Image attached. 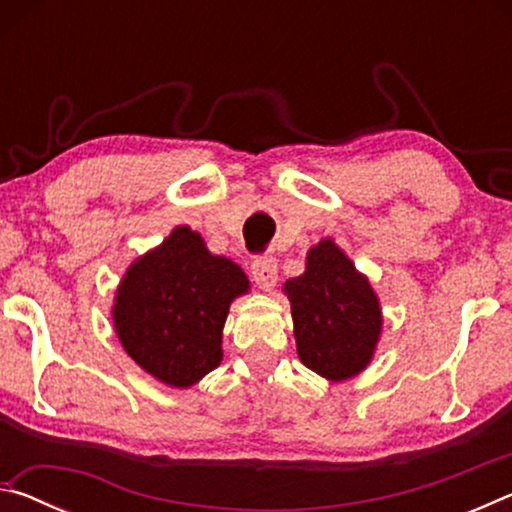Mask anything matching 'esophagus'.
<instances>
[{"mask_svg": "<svg viewBox=\"0 0 512 512\" xmlns=\"http://www.w3.org/2000/svg\"><path fill=\"white\" fill-rule=\"evenodd\" d=\"M250 275L259 289L271 291L277 284V262L271 255H257L250 262Z\"/></svg>", "mask_w": 512, "mask_h": 512, "instance_id": "esophagus-1", "label": "esophagus"}]
</instances>
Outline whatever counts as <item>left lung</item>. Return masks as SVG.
<instances>
[{"label":"left lung","instance_id":"obj_1","mask_svg":"<svg viewBox=\"0 0 512 512\" xmlns=\"http://www.w3.org/2000/svg\"><path fill=\"white\" fill-rule=\"evenodd\" d=\"M291 300L298 357L332 381L368 366L381 332V311L368 280L334 241L307 255V271L284 284Z\"/></svg>","mask_w":512,"mask_h":512}]
</instances>
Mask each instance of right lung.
Segmentation results:
<instances>
[{
	"label": "right lung",
	"mask_w": 512,
	"mask_h": 512,
	"mask_svg": "<svg viewBox=\"0 0 512 512\" xmlns=\"http://www.w3.org/2000/svg\"><path fill=\"white\" fill-rule=\"evenodd\" d=\"M244 291V271L183 225L128 268L112 311L117 336L155 379L192 386L221 363L230 302Z\"/></svg>",
	"instance_id": "1"
}]
</instances>
